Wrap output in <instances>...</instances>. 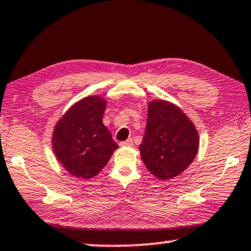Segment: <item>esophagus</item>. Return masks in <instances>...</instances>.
Listing matches in <instances>:
<instances>
[{"mask_svg":"<svg viewBox=\"0 0 251 251\" xmlns=\"http://www.w3.org/2000/svg\"><path fill=\"white\" fill-rule=\"evenodd\" d=\"M131 145H133V139L131 138H128L127 141L121 143V146H131Z\"/></svg>","mask_w":251,"mask_h":251,"instance_id":"obj_1","label":"esophagus"}]
</instances>
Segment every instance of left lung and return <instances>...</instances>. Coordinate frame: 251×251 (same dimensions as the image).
Returning a JSON list of instances; mask_svg holds the SVG:
<instances>
[{
    "label": "left lung",
    "mask_w": 251,
    "mask_h": 251,
    "mask_svg": "<svg viewBox=\"0 0 251 251\" xmlns=\"http://www.w3.org/2000/svg\"><path fill=\"white\" fill-rule=\"evenodd\" d=\"M198 147V131L178 106L163 100L148 104L139 151L152 175L163 180L178 176L193 163Z\"/></svg>",
    "instance_id": "obj_1"
}]
</instances>
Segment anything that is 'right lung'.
I'll use <instances>...</instances> for the list:
<instances>
[{
  "mask_svg": "<svg viewBox=\"0 0 251 251\" xmlns=\"http://www.w3.org/2000/svg\"><path fill=\"white\" fill-rule=\"evenodd\" d=\"M106 100L87 96L75 103L55 125V156L72 176L90 179L106 165L118 145L103 124Z\"/></svg>",
  "mask_w": 251,
  "mask_h": 251,
  "instance_id": "right-lung-1",
  "label": "right lung"
}]
</instances>
